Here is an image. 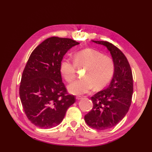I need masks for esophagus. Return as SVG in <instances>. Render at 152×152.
<instances>
[{
  "label": "esophagus",
  "mask_w": 152,
  "mask_h": 152,
  "mask_svg": "<svg viewBox=\"0 0 152 152\" xmlns=\"http://www.w3.org/2000/svg\"><path fill=\"white\" fill-rule=\"evenodd\" d=\"M76 99L77 100H80V99H82V96H76Z\"/></svg>",
  "instance_id": "obj_1"
}]
</instances>
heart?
Instances as JSON below:
<instances>
[{"instance_id": "heart-1", "label": "heart", "mask_w": 152, "mask_h": 152, "mask_svg": "<svg viewBox=\"0 0 152 152\" xmlns=\"http://www.w3.org/2000/svg\"><path fill=\"white\" fill-rule=\"evenodd\" d=\"M73 62L64 59L60 65L61 76L67 82H73L76 77V69L84 68L83 79L68 86L69 91L74 94L88 92L93 88L100 89L107 86L115 72V63L110 56L102 55L99 51L86 48L80 50L73 56Z\"/></svg>"}]
</instances>
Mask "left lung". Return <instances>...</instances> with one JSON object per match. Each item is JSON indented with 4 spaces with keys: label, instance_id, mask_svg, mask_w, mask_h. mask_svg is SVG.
Returning a JSON list of instances; mask_svg holds the SVG:
<instances>
[{
    "label": "left lung",
    "instance_id": "1",
    "mask_svg": "<svg viewBox=\"0 0 152 152\" xmlns=\"http://www.w3.org/2000/svg\"><path fill=\"white\" fill-rule=\"evenodd\" d=\"M92 42L106 46L115 63V72L110 85L98 92L91 100L93 107L84 116L87 125L97 130H105L117 125L132 104L133 81L127 58L119 48L104 41Z\"/></svg>",
    "mask_w": 152,
    "mask_h": 152
}]
</instances>
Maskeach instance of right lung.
Returning <instances> with one entry per match:
<instances>
[{"label":"right lung","instance_id":"obj_1","mask_svg":"<svg viewBox=\"0 0 152 152\" xmlns=\"http://www.w3.org/2000/svg\"><path fill=\"white\" fill-rule=\"evenodd\" d=\"M79 43L51 37L32 51L23 72L19 96L25 115L33 125L50 129L62 121L76 101L62 82L60 65L64 56Z\"/></svg>","mask_w":152,"mask_h":152}]
</instances>
